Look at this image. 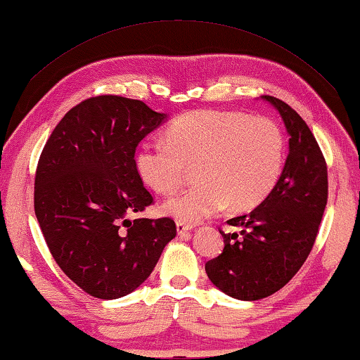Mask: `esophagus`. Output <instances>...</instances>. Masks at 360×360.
<instances>
[{"instance_id": "34e87169", "label": "esophagus", "mask_w": 360, "mask_h": 360, "mask_svg": "<svg viewBox=\"0 0 360 360\" xmlns=\"http://www.w3.org/2000/svg\"><path fill=\"white\" fill-rule=\"evenodd\" d=\"M176 229H178L179 236H186V233H189L192 231V226L186 224V222L178 221V222H176Z\"/></svg>"}]
</instances>
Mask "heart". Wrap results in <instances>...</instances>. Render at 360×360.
I'll return each instance as SVG.
<instances>
[{
	"instance_id": "b5f03b06",
	"label": "heart",
	"mask_w": 360,
	"mask_h": 360,
	"mask_svg": "<svg viewBox=\"0 0 360 360\" xmlns=\"http://www.w3.org/2000/svg\"><path fill=\"white\" fill-rule=\"evenodd\" d=\"M283 157V133L272 118L195 110L174 118L167 128V139L141 142L136 168L153 191L171 193L197 163L200 182L163 205L171 218L192 224L227 203L233 211L258 207L281 178Z\"/></svg>"
}]
</instances>
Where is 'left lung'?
<instances>
[{
  "label": "left lung",
  "mask_w": 360,
  "mask_h": 360,
  "mask_svg": "<svg viewBox=\"0 0 360 360\" xmlns=\"http://www.w3.org/2000/svg\"><path fill=\"white\" fill-rule=\"evenodd\" d=\"M285 123L288 157L274 191L252 213L219 231L224 250L205 264L210 281L232 298L256 301L292 281L316 242L328 198L327 163L306 122L283 101L262 96Z\"/></svg>",
  "instance_id": "1"
}]
</instances>
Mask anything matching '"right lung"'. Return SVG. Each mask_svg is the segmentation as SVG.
<instances>
[{
  "label": "right lung",
  "instance_id": "add662e5",
  "mask_svg": "<svg viewBox=\"0 0 360 360\" xmlns=\"http://www.w3.org/2000/svg\"><path fill=\"white\" fill-rule=\"evenodd\" d=\"M163 120L142 101L96 96L65 113L39 155L38 224L62 272L94 298L134 292L176 237L171 218L128 219L153 203L134 153Z\"/></svg>",
  "mask_w": 360,
  "mask_h": 360
}]
</instances>
